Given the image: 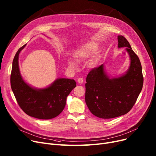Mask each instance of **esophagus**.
Wrapping results in <instances>:
<instances>
[{"instance_id":"34e87169","label":"esophagus","mask_w":156,"mask_h":156,"mask_svg":"<svg viewBox=\"0 0 156 156\" xmlns=\"http://www.w3.org/2000/svg\"><path fill=\"white\" fill-rule=\"evenodd\" d=\"M78 83L80 84H82L83 83V79L82 78H79L78 79Z\"/></svg>"}]
</instances>
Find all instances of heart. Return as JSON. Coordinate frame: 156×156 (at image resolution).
<instances>
[{
  "instance_id": "obj_1",
  "label": "heart",
  "mask_w": 156,
  "mask_h": 156,
  "mask_svg": "<svg viewBox=\"0 0 156 156\" xmlns=\"http://www.w3.org/2000/svg\"><path fill=\"white\" fill-rule=\"evenodd\" d=\"M98 48L97 44L95 42H88L84 44L79 48L77 51L74 53V57L77 62H81L87 59L90 58L97 51ZM99 54H96L94 58L90 61V65L92 66H95L99 62ZM68 67L71 69H75L77 68L76 64L72 61H68Z\"/></svg>"
}]
</instances>
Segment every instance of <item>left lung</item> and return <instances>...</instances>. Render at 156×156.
Masks as SVG:
<instances>
[{
	"label": "left lung",
	"instance_id": "obj_1",
	"mask_svg": "<svg viewBox=\"0 0 156 156\" xmlns=\"http://www.w3.org/2000/svg\"><path fill=\"white\" fill-rule=\"evenodd\" d=\"M118 48L125 47L130 64L128 70L118 77L110 78L104 65L89 72L85 83V102L94 115L102 119L116 118L128 113L142 91L144 78L142 65L128 40L118 36Z\"/></svg>",
	"mask_w": 156,
	"mask_h": 156
}]
</instances>
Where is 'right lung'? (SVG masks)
<instances>
[{"instance_id":"right-lung-1","label":"right lung","mask_w":156,"mask_h":156,"mask_svg":"<svg viewBox=\"0 0 156 156\" xmlns=\"http://www.w3.org/2000/svg\"><path fill=\"white\" fill-rule=\"evenodd\" d=\"M27 44L16 52L12 62L11 86L21 109L28 116L40 119L55 118L63 111L66 99L76 86V81L68 78H57L43 88L31 87L21 75L19 55Z\"/></svg>"}]
</instances>
